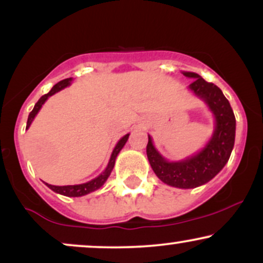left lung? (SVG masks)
Here are the masks:
<instances>
[{
  "instance_id": "left-lung-1",
  "label": "left lung",
  "mask_w": 263,
  "mask_h": 263,
  "mask_svg": "<svg viewBox=\"0 0 263 263\" xmlns=\"http://www.w3.org/2000/svg\"><path fill=\"white\" fill-rule=\"evenodd\" d=\"M183 74L194 79L189 89L205 101L215 117L214 134L200 152L178 162H168L162 157L148 136L147 157L153 172L163 183L176 188L190 189L208 183L225 167L234 148L236 120L230 102L218 86L208 83L195 73L184 71Z\"/></svg>"
}]
</instances>
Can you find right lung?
<instances>
[{
	"mask_svg": "<svg viewBox=\"0 0 263 263\" xmlns=\"http://www.w3.org/2000/svg\"><path fill=\"white\" fill-rule=\"evenodd\" d=\"M70 81H71V78H69V79H64V80L59 81L58 84H55V85H54V86L52 87V90H50L49 92L45 93V95H43L41 99H39V100L37 101V104H35L34 107H33V110L31 111V114H29L28 121H27V127H26V128H28L29 126H31L32 121H33V120H34L35 115H37L38 111L41 110L42 105H43L44 102L47 101V99L49 98V96L54 95V93H55V92L60 91V90H62V89H64V87L70 85ZM128 136H129V134L125 135V136H123V137L121 138V140L117 142L116 147H115L114 151H112V155H111L110 161H108V164H107L106 170L102 172L100 176L96 177L95 179L90 180V182L84 183V184H77V185H63V186H58V185H52V184H48V183H45V185H47L48 188L52 189L53 192L58 193V194L65 195V197H83V195L89 194V193L93 192V190L101 188V186L104 185V183L107 180V178H108V176H110V174H111V172H112L114 165H115V161H116V157H117V155H119V153H120V151L122 149V147L125 146L126 142H127Z\"/></svg>",
	"mask_w": 263,
	"mask_h": 263,
	"instance_id": "obj_1",
	"label": "right lung"
}]
</instances>
